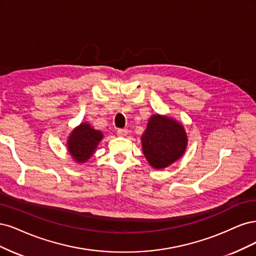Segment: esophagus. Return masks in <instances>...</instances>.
Returning <instances> with one entry per match:
<instances>
[{
  "label": "esophagus",
  "mask_w": 256,
  "mask_h": 256,
  "mask_svg": "<svg viewBox=\"0 0 256 256\" xmlns=\"http://www.w3.org/2000/svg\"><path fill=\"white\" fill-rule=\"evenodd\" d=\"M128 133V128H119V130H117V135H118V136H121V137L126 136Z\"/></svg>",
  "instance_id": "34e87169"
}]
</instances>
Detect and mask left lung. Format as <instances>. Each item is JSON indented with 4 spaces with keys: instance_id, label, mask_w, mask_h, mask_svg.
Returning <instances> with one entry per match:
<instances>
[{
    "instance_id": "8db88e82",
    "label": "left lung",
    "mask_w": 256,
    "mask_h": 256,
    "mask_svg": "<svg viewBox=\"0 0 256 256\" xmlns=\"http://www.w3.org/2000/svg\"><path fill=\"white\" fill-rule=\"evenodd\" d=\"M142 152L154 169H164L186 152L188 136L182 123L164 114H155L148 121L142 136Z\"/></svg>"
}]
</instances>
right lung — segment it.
<instances>
[{
  "label": "right lung",
  "mask_w": 256,
  "mask_h": 256,
  "mask_svg": "<svg viewBox=\"0 0 256 256\" xmlns=\"http://www.w3.org/2000/svg\"><path fill=\"white\" fill-rule=\"evenodd\" d=\"M103 133L94 128L88 122H82L74 128L67 139V150L76 164H84L96 153Z\"/></svg>",
  "instance_id": "add662e5"
}]
</instances>
